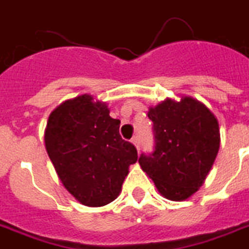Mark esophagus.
I'll use <instances>...</instances> for the list:
<instances>
[{"mask_svg":"<svg viewBox=\"0 0 249 249\" xmlns=\"http://www.w3.org/2000/svg\"><path fill=\"white\" fill-rule=\"evenodd\" d=\"M131 142H132V144H134V145L139 149V138L138 136H134V138H132V140H131Z\"/></svg>","mask_w":249,"mask_h":249,"instance_id":"obj_1","label":"esophagus"}]
</instances>
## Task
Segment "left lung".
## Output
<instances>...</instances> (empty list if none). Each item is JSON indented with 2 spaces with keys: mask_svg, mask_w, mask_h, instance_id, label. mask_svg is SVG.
<instances>
[{
  "mask_svg": "<svg viewBox=\"0 0 249 249\" xmlns=\"http://www.w3.org/2000/svg\"><path fill=\"white\" fill-rule=\"evenodd\" d=\"M155 152L139 163L163 197L183 201L203 186L219 149V124L203 103L190 96L149 107Z\"/></svg>",
  "mask_w": 249,
  "mask_h": 249,
  "instance_id": "left-lung-1",
  "label": "left lung"
}]
</instances>
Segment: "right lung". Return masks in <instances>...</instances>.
<instances>
[{"label":"right lung","mask_w":249,"mask_h":249,"mask_svg":"<svg viewBox=\"0 0 249 249\" xmlns=\"http://www.w3.org/2000/svg\"><path fill=\"white\" fill-rule=\"evenodd\" d=\"M107 103L82 94L52 111L44 142L63 187L86 207H104L118 197L138 152L119 135V119Z\"/></svg>","instance_id":"add662e5"}]
</instances>
